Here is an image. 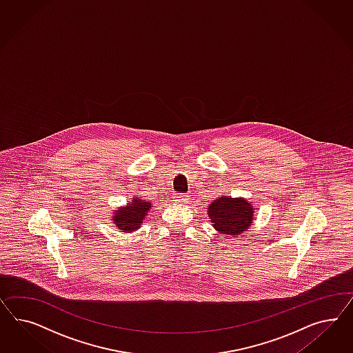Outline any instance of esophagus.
Here are the masks:
<instances>
[{
	"instance_id": "esophagus-1",
	"label": "esophagus",
	"mask_w": 353,
	"mask_h": 353,
	"mask_svg": "<svg viewBox=\"0 0 353 353\" xmlns=\"http://www.w3.org/2000/svg\"><path fill=\"white\" fill-rule=\"evenodd\" d=\"M174 199L179 203H188V201H189V198L186 195H181V194H174Z\"/></svg>"
}]
</instances>
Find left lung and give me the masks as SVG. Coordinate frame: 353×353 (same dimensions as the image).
Wrapping results in <instances>:
<instances>
[{"instance_id": "left-lung-1", "label": "left lung", "mask_w": 353, "mask_h": 353, "mask_svg": "<svg viewBox=\"0 0 353 353\" xmlns=\"http://www.w3.org/2000/svg\"><path fill=\"white\" fill-rule=\"evenodd\" d=\"M207 214L217 233L241 236L252 224L255 208L246 198L221 195L208 205Z\"/></svg>"}]
</instances>
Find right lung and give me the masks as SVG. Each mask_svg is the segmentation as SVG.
<instances>
[{
    "label": "right lung",
    "mask_w": 353,
    "mask_h": 353,
    "mask_svg": "<svg viewBox=\"0 0 353 353\" xmlns=\"http://www.w3.org/2000/svg\"><path fill=\"white\" fill-rule=\"evenodd\" d=\"M152 205L154 204L149 201L134 196L125 205L114 210L111 217L112 224H115V228L123 233L136 232L143 224L145 217L149 214Z\"/></svg>",
    "instance_id": "1"
}]
</instances>
